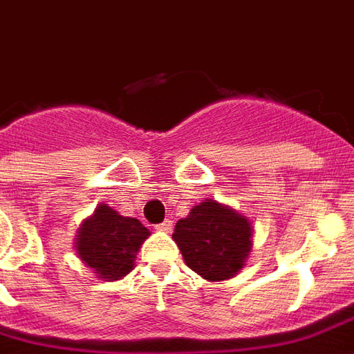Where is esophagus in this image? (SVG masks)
I'll list each match as a JSON object with an SVG mask.
<instances>
[{"instance_id": "esophagus-1", "label": "esophagus", "mask_w": 354, "mask_h": 354, "mask_svg": "<svg viewBox=\"0 0 354 354\" xmlns=\"http://www.w3.org/2000/svg\"><path fill=\"white\" fill-rule=\"evenodd\" d=\"M156 230L164 231V233H171V220H164L162 224L156 225Z\"/></svg>"}]
</instances>
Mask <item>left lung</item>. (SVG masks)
<instances>
[{"mask_svg":"<svg viewBox=\"0 0 354 354\" xmlns=\"http://www.w3.org/2000/svg\"><path fill=\"white\" fill-rule=\"evenodd\" d=\"M254 227L235 209L205 199L180 218L174 231L183 259L209 281L233 278L252 250Z\"/></svg>","mask_w":354,"mask_h":354,"instance_id":"1","label":"left lung"}]
</instances>
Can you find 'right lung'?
I'll use <instances>...</instances> for the list:
<instances>
[{
    "label": "right lung",
    "mask_w": 354,
    "mask_h": 354,
    "mask_svg": "<svg viewBox=\"0 0 354 354\" xmlns=\"http://www.w3.org/2000/svg\"><path fill=\"white\" fill-rule=\"evenodd\" d=\"M149 230L136 218L121 216L106 203L86 218L76 235V254L106 281L121 280L134 268V257Z\"/></svg>",
    "instance_id": "obj_1"
}]
</instances>
